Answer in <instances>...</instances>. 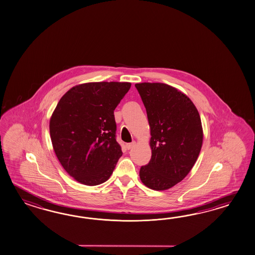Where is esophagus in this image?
<instances>
[{"label": "esophagus", "instance_id": "1", "mask_svg": "<svg viewBox=\"0 0 255 255\" xmlns=\"http://www.w3.org/2000/svg\"><path fill=\"white\" fill-rule=\"evenodd\" d=\"M135 145H136V142H135V141H133V142L131 143H128V144H126V148H128V149H130V148H133Z\"/></svg>", "mask_w": 255, "mask_h": 255}]
</instances>
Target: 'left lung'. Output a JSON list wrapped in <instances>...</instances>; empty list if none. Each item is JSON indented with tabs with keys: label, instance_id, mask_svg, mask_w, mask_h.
I'll list each match as a JSON object with an SVG mask.
<instances>
[{
	"label": "left lung",
	"instance_id": "1",
	"mask_svg": "<svg viewBox=\"0 0 255 255\" xmlns=\"http://www.w3.org/2000/svg\"><path fill=\"white\" fill-rule=\"evenodd\" d=\"M147 111L151 159L139 178L155 191L170 189L195 165L203 144L199 113L189 97L160 83L135 84Z\"/></svg>",
	"mask_w": 255,
	"mask_h": 255
}]
</instances>
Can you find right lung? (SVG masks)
Instances as JSON below:
<instances>
[{
  "instance_id": "right-lung-1",
  "label": "right lung",
  "mask_w": 255,
  "mask_h": 255,
  "mask_svg": "<svg viewBox=\"0 0 255 255\" xmlns=\"http://www.w3.org/2000/svg\"><path fill=\"white\" fill-rule=\"evenodd\" d=\"M130 86L119 82L79 84L60 98L52 113L49 132L54 151L80 184L107 182L122 156L114 110Z\"/></svg>"
}]
</instances>
